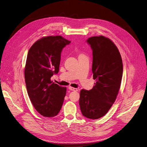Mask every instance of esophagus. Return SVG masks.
<instances>
[{"instance_id": "obj_1", "label": "esophagus", "mask_w": 147, "mask_h": 147, "mask_svg": "<svg viewBox=\"0 0 147 147\" xmlns=\"http://www.w3.org/2000/svg\"><path fill=\"white\" fill-rule=\"evenodd\" d=\"M69 89L70 90H72V91H75V92L78 91V89H77V88H74V87H72L71 86L69 87Z\"/></svg>"}]
</instances>
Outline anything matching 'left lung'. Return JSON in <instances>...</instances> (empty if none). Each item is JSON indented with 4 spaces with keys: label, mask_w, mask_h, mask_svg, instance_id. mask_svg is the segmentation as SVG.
Here are the masks:
<instances>
[{
    "label": "left lung",
    "mask_w": 147,
    "mask_h": 147,
    "mask_svg": "<svg viewBox=\"0 0 147 147\" xmlns=\"http://www.w3.org/2000/svg\"><path fill=\"white\" fill-rule=\"evenodd\" d=\"M93 52L92 70L95 86L80 91L79 104L83 115L92 119L106 114L118 95L122 77L123 64L119 51L110 38L102 36L87 40Z\"/></svg>",
    "instance_id": "left-lung-1"
}]
</instances>
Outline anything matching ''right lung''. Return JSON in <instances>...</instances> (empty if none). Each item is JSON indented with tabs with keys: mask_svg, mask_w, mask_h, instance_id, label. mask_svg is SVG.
Listing matches in <instances>:
<instances>
[{
	"mask_svg": "<svg viewBox=\"0 0 147 147\" xmlns=\"http://www.w3.org/2000/svg\"><path fill=\"white\" fill-rule=\"evenodd\" d=\"M70 43L60 36L44 37L28 51L25 67L26 89L34 108L43 116H55L62 107L66 87L55 84L51 78L59 71L62 49Z\"/></svg>",
	"mask_w": 147,
	"mask_h": 147,
	"instance_id": "add662e5",
	"label": "right lung"
}]
</instances>
